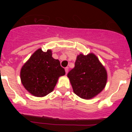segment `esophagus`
Segmentation results:
<instances>
[{
  "label": "esophagus",
  "mask_w": 132,
  "mask_h": 132,
  "mask_svg": "<svg viewBox=\"0 0 132 132\" xmlns=\"http://www.w3.org/2000/svg\"><path fill=\"white\" fill-rule=\"evenodd\" d=\"M65 71H66V73L67 74L68 72V67L65 68Z\"/></svg>",
  "instance_id": "esophagus-1"
}]
</instances>
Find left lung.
<instances>
[{"label": "left lung", "mask_w": 132, "mask_h": 132, "mask_svg": "<svg viewBox=\"0 0 132 132\" xmlns=\"http://www.w3.org/2000/svg\"><path fill=\"white\" fill-rule=\"evenodd\" d=\"M68 77L74 93L83 99H90L99 94L107 80L105 69L93 54L78 55Z\"/></svg>", "instance_id": "1"}]
</instances>
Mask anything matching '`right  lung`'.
Wrapping results in <instances>:
<instances>
[{
	"label": "right lung",
	"mask_w": 132,
	"mask_h": 132,
	"mask_svg": "<svg viewBox=\"0 0 132 132\" xmlns=\"http://www.w3.org/2000/svg\"><path fill=\"white\" fill-rule=\"evenodd\" d=\"M64 69L59 61L52 57V51L44 52L38 49L22 68L21 81L32 95L46 96L54 90L59 77L64 75Z\"/></svg>",
	"instance_id": "1"
}]
</instances>
